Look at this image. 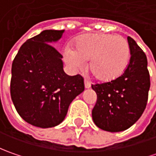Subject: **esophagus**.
Wrapping results in <instances>:
<instances>
[{"instance_id": "obj_1", "label": "esophagus", "mask_w": 156, "mask_h": 156, "mask_svg": "<svg viewBox=\"0 0 156 156\" xmlns=\"http://www.w3.org/2000/svg\"><path fill=\"white\" fill-rule=\"evenodd\" d=\"M84 85H85V88H89V87H91L90 82H89V81H87V80H85V81H84Z\"/></svg>"}]
</instances>
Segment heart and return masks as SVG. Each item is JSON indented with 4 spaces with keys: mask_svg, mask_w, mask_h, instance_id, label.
Wrapping results in <instances>:
<instances>
[{
    "mask_svg": "<svg viewBox=\"0 0 156 156\" xmlns=\"http://www.w3.org/2000/svg\"><path fill=\"white\" fill-rule=\"evenodd\" d=\"M130 50L126 39L109 34H91L79 40L74 50L66 49L64 59L72 69H81L85 62L96 79L110 81L126 70Z\"/></svg>",
    "mask_w": 156,
    "mask_h": 156,
    "instance_id": "1",
    "label": "heart"
}]
</instances>
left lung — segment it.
<instances>
[{"label":"left lung","mask_w":156,"mask_h":156,"mask_svg":"<svg viewBox=\"0 0 156 156\" xmlns=\"http://www.w3.org/2000/svg\"><path fill=\"white\" fill-rule=\"evenodd\" d=\"M130 60L118 78L92 85L97 101L92 110L94 124L102 130L120 132L134 125L147 106L150 76L145 53L134 39L128 37Z\"/></svg>","instance_id":"8db88e82"}]
</instances>
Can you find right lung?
<instances>
[{
    "label": "right lung",
    "instance_id": "obj_1",
    "mask_svg": "<svg viewBox=\"0 0 156 156\" xmlns=\"http://www.w3.org/2000/svg\"><path fill=\"white\" fill-rule=\"evenodd\" d=\"M64 30H44L20 48L12 63L10 94L15 109L27 123L42 129L62 122L72 101L84 91L80 75L63 70L62 55L51 46Z\"/></svg>",
    "mask_w": 156,
    "mask_h": 156
}]
</instances>
